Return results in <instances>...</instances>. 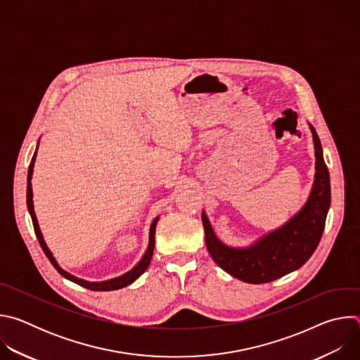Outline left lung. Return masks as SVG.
Returning <instances> with one entry per match:
<instances>
[{
  "mask_svg": "<svg viewBox=\"0 0 360 360\" xmlns=\"http://www.w3.org/2000/svg\"><path fill=\"white\" fill-rule=\"evenodd\" d=\"M311 129L316 155L314 189L302 211L286 225L250 248L233 249L215 236L208 218L202 214L205 243L212 259L233 278L248 283L272 282L299 269L318 248L330 207V178L321 139L312 125Z\"/></svg>",
  "mask_w": 360,
  "mask_h": 360,
  "instance_id": "obj_1",
  "label": "left lung"
}]
</instances>
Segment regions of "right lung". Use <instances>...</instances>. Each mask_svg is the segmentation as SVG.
Instances as JSON below:
<instances>
[{"instance_id": "right-lung-1", "label": "right lung", "mask_w": 360, "mask_h": 360, "mask_svg": "<svg viewBox=\"0 0 360 360\" xmlns=\"http://www.w3.org/2000/svg\"><path fill=\"white\" fill-rule=\"evenodd\" d=\"M37 153V152H35ZM35 153L34 157L31 160V164H30V168H28V185H27V207H28V211H30V215H31V219H32V225H34V231H35V235H37V239L44 250V253L46 255V258L49 259V262L53 264V266L67 279H70L71 282L77 283V285H81L89 290H115V289H121V288H125L128 286L129 283H132L135 279H138L145 271L146 268L149 266V262L152 259V253H153V248H155V226H157V222H158V218L152 222L150 225V231H149V246L143 255V258L139 261V264L132 269L129 271L128 274L120 276V278H115V279H111V281H105V282H86V281H82V279H78L70 274H67L65 271H63L57 261L54 259L53 253L49 252V249L46 248L45 242H44V238L41 235V231H39V226H38V222H37V218H35V212H34V205H32V189H31V175H32V168H34V161H35Z\"/></svg>"}]
</instances>
